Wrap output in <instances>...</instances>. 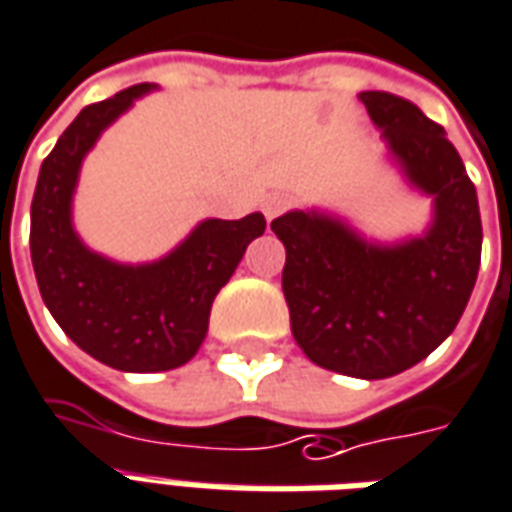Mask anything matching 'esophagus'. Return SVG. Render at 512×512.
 Segmentation results:
<instances>
[{
  "label": "esophagus",
  "instance_id": "34e87169",
  "mask_svg": "<svg viewBox=\"0 0 512 512\" xmlns=\"http://www.w3.org/2000/svg\"><path fill=\"white\" fill-rule=\"evenodd\" d=\"M285 207H288V199H285V196H280V194L268 196L266 202H263V213H266V219L271 221V219H277Z\"/></svg>",
  "mask_w": 512,
  "mask_h": 512
}]
</instances>
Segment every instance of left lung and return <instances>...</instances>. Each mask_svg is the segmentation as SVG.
<instances>
[{
  "label": "left lung",
  "mask_w": 512,
  "mask_h": 512,
  "mask_svg": "<svg viewBox=\"0 0 512 512\" xmlns=\"http://www.w3.org/2000/svg\"><path fill=\"white\" fill-rule=\"evenodd\" d=\"M360 102L435 219L421 238L382 246L343 221L291 210L271 221L285 244L282 293L291 332L316 366L385 380L438 349L463 316L482 252L474 182L441 124L388 91Z\"/></svg>",
  "instance_id": "1"
}]
</instances>
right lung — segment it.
Segmentation results:
<instances>
[{"label": "right lung", "instance_id": "1", "mask_svg": "<svg viewBox=\"0 0 512 512\" xmlns=\"http://www.w3.org/2000/svg\"><path fill=\"white\" fill-rule=\"evenodd\" d=\"M155 85L141 82L82 107L41 166L30 213V255L44 305L60 330L99 363L119 371H169L188 363L207 335L216 293L246 246L266 230L263 213L207 219L174 252L144 266L96 255L71 227L82 157L105 127Z\"/></svg>", "mask_w": 512, "mask_h": 512}]
</instances>
